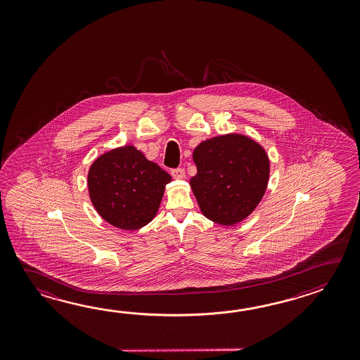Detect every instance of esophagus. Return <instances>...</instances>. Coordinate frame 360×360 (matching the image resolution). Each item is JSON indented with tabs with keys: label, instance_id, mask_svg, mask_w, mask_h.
Returning a JSON list of instances; mask_svg holds the SVG:
<instances>
[{
	"label": "esophagus",
	"instance_id": "1",
	"mask_svg": "<svg viewBox=\"0 0 360 360\" xmlns=\"http://www.w3.org/2000/svg\"><path fill=\"white\" fill-rule=\"evenodd\" d=\"M171 175H172L174 179H184L185 177V171L183 169H172Z\"/></svg>",
	"mask_w": 360,
	"mask_h": 360
}]
</instances>
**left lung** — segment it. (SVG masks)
I'll use <instances>...</instances> for the list:
<instances>
[{"label":"left lung","instance_id":"8db88e82","mask_svg":"<svg viewBox=\"0 0 360 360\" xmlns=\"http://www.w3.org/2000/svg\"><path fill=\"white\" fill-rule=\"evenodd\" d=\"M197 175L191 191L211 221L234 225L252 214L268 188L270 162L265 149L242 134L202 141L193 152Z\"/></svg>","mask_w":360,"mask_h":360}]
</instances>
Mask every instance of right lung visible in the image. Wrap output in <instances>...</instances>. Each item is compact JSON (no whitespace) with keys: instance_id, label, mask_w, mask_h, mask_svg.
Instances as JSON below:
<instances>
[{"instance_id":"obj_1","label":"right lung","mask_w":360,"mask_h":360,"mask_svg":"<svg viewBox=\"0 0 360 360\" xmlns=\"http://www.w3.org/2000/svg\"><path fill=\"white\" fill-rule=\"evenodd\" d=\"M171 176L134 146H120L92 162L87 174L98 214L123 230H138L158 212Z\"/></svg>"}]
</instances>
